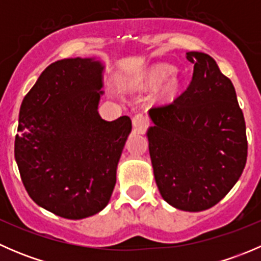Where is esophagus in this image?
Masks as SVG:
<instances>
[{"label":"esophagus","mask_w":261,"mask_h":261,"mask_svg":"<svg viewBox=\"0 0 261 261\" xmlns=\"http://www.w3.org/2000/svg\"><path fill=\"white\" fill-rule=\"evenodd\" d=\"M133 125L134 130L139 134H143L146 130L147 126H149V118L145 115L138 114L133 117Z\"/></svg>","instance_id":"esophagus-1"}]
</instances>
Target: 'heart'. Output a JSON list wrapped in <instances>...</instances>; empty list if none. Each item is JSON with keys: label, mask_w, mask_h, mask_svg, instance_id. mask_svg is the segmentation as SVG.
<instances>
[{"label": "heart", "mask_w": 261, "mask_h": 261, "mask_svg": "<svg viewBox=\"0 0 261 261\" xmlns=\"http://www.w3.org/2000/svg\"><path fill=\"white\" fill-rule=\"evenodd\" d=\"M173 72H174V69H173L172 67H168V65H163V67L156 68V69L154 70V73H152V75H154V78L162 80V78H165V77H168V75L172 74Z\"/></svg>", "instance_id": "1"}]
</instances>
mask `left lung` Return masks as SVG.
I'll return each instance as SVG.
<instances>
[{
  "label": "left lung",
  "mask_w": 261,
  "mask_h": 261,
  "mask_svg": "<svg viewBox=\"0 0 261 261\" xmlns=\"http://www.w3.org/2000/svg\"><path fill=\"white\" fill-rule=\"evenodd\" d=\"M191 83L169 102L152 106L147 131L154 177L175 208L199 212L217 204L244 172L246 125L232 82L208 54L187 53Z\"/></svg>",
  "instance_id": "8db88e82"
}]
</instances>
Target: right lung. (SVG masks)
<instances>
[{"instance_id": "right-lung-1", "label": "right lung", "mask_w": 261, "mask_h": 261, "mask_svg": "<svg viewBox=\"0 0 261 261\" xmlns=\"http://www.w3.org/2000/svg\"><path fill=\"white\" fill-rule=\"evenodd\" d=\"M101 63L63 59L44 69L23 97L15 138L21 180L34 202L69 220L105 208L133 125L98 115Z\"/></svg>"}]
</instances>
